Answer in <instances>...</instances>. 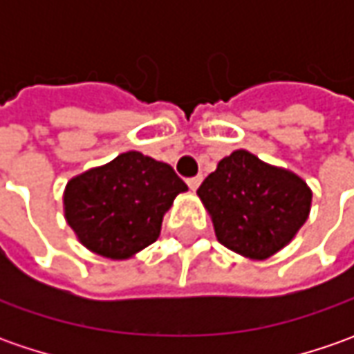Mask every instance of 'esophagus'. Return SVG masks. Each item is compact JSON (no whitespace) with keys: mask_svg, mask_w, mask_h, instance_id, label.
Instances as JSON below:
<instances>
[{"mask_svg":"<svg viewBox=\"0 0 354 354\" xmlns=\"http://www.w3.org/2000/svg\"><path fill=\"white\" fill-rule=\"evenodd\" d=\"M201 181H203V177H201V175H197V177H191V179H187V185H189V189H191V191H197Z\"/></svg>","mask_w":354,"mask_h":354,"instance_id":"34e87169","label":"esophagus"}]
</instances>
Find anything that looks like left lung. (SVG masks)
<instances>
[{
  "mask_svg": "<svg viewBox=\"0 0 354 354\" xmlns=\"http://www.w3.org/2000/svg\"><path fill=\"white\" fill-rule=\"evenodd\" d=\"M197 195L218 242L248 260H266L286 248L306 225L313 198L299 175L246 149L221 159Z\"/></svg>",
  "mask_w": 354,
  "mask_h": 354,
  "instance_id": "left-lung-1",
  "label": "left lung"
}]
</instances>
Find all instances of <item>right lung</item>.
I'll list each match as a JSON object with an SVG mask.
<instances>
[{
    "label": "right lung",
    "mask_w": 354,
    "mask_h": 354,
    "mask_svg": "<svg viewBox=\"0 0 354 354\" xmlns=\"http://www.w3.org/2000/svg\"><path fill=\"white\" fill-rule=\"evenodd\" d=\"M185 191L171 165L126 151L73 177L62 209L82 246L110 260H128L159 238L165 212Z\"/></svg>",
    "instance_id": "1"
}]
</instances>
